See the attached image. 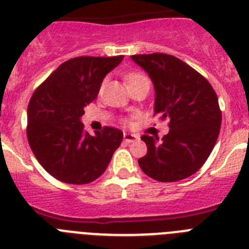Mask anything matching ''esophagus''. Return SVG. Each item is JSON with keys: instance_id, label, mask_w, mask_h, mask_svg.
<instances>
[{"instance_id": "esophagus-1", "label": "esophagus", "mask_w": 249, "mask_h": 249, "mask_svg": "<svg viewBox=\"0 0 249 249\" xmlns=\"http://www.w3.org/2000/svg\"><path fill=\"white\" fill-rule=\"evenodd\" d=\"M137 140V136L132 135V133H124V135H123V141H124L126 143H131V142H135V141Z\"/></svg>"}]
</instances>
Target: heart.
<instances>
[{"mask_svg": "<svg viewBox=\"0 0 249 249\" xmlns=\"http://www.w3.org/2000/svg\"><path fill=\"white\" fill-rule=\"evenodd\" d=\"M126 81H127V85L131 86L133 85V83L142 82V81H149V80H148V77L143 73H131L126 77Z\"/></svg>", "mask_w": 249, "mask_h": 249, "instance_id": "obj_1", "label": "heart"}]
</instances>
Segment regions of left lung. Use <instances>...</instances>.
<instances>
[{
  "label": "left lung",
  "mask_w": 249,
  "mask_h": 249,
  "mask_svg": "<svg viewBox=\"0 0 249 249\" xmlns=\"http://www.w3.org/2000/svg\"><path fill=\"white\" fill-rule=\"evenodd\" d=\"M131 58L151 77L156 91L155 114L169 120L162 141L142 136L147 155L141 169L160 182L195 175L210 157L221 129L222 112L211 83L179 58L166 53L133 54Z\"/></svg>",
  "instance_id": "left-lung-1"
}]
</instances>
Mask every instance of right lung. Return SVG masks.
<instances>
[{
  "mask_svg": "<svg viewBox=\"0 0 249 249\" xmlns=\"http://www.w3.org/2000/svg\"><path fill=\"white\" fill-rule=\"evenodd\" d=\"M124 56L71 58L46 78L31 97L27 138L39 164L56 179L86 184L106 171L123 132L113 127L91 136L83 128L85 107L97 97L103 78Z\"/></svg>",
  "mask_w": 249,
  "mask_h": 249,
  "instance_id": "right-lung-1",
  "label": "right lung"
}]
</instances>
